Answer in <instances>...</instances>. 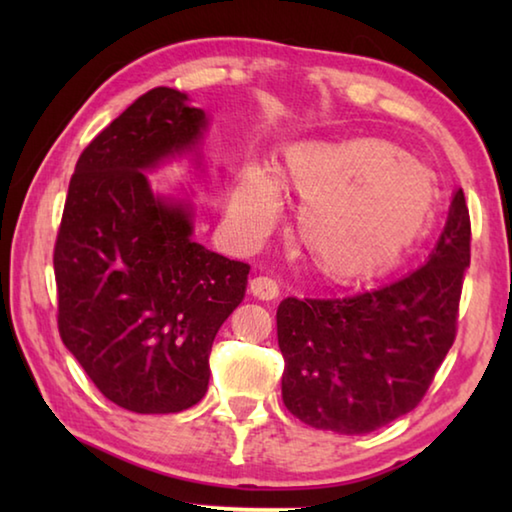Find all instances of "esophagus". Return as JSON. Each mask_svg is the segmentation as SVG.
Masks as SVG:
<instances>
[{
    "label": "esophagus",
    "instance_id": "obj_1",
    "mask_svg": "<svg viewBox=\"0 0 512 512\" xmlns=\"http://www.w3.org/2000/svg\"><path fill=\"white\" fill-rule=\"evenodd\" d=\"M250 293H253V296L259 300H275L277 296H280V287H277V282L273 280V277L257 275L250 280Z\"/></svg>",
    "mask_w": 512,
    "mask_h": 512
}]
</instances>
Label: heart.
Listing matches in <instances>:
<instances>
[{
  "instance_id": "1",
  "label": "heart",
  "mask_w": 512,
  "mask_h": 512,
  "mask_svg": "<svg viewBox=\"0 0 512 512\" xmlns=\"http://www.w3.org/2000/svg\"><path fill=\"white\" fill-rule=\"evenodd\" d=\"M277 183L302 203L296 230L302 255L334 282L366 280L400 262L440 201L436 173L377 137L291 146ZM277 183L264 169H248L241 178L235 216L248 235L273 228Z\"/></svg>"
}]
</instances>
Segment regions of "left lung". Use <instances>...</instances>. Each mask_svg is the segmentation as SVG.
I'll use <instances>...</instances> for the list:
<instances>
[{
    "label": "left lung",
    "instance_id": "left-lung-1",
    "mask_svg": "<svg viewBox=\"0 0 512 512\" xmlns=\"http://www.w3.org/2000/svg\"><path fill=\"white\" fill-rule=\"evenodd\" d=\"M472 225L463 189L427 264L348 298H284V406L309 427L370 433L413 411L456 339Z\"/></svg>",
    "mask_w": 512,
    "mask_h": 512
}]
</instances>
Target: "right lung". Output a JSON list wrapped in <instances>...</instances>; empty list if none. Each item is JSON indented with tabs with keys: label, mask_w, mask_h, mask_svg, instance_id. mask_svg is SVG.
<instances>
[{
	"label": "right lung",
	"mask_w": 512,
	"mask_h": 512,
	"mask_svg": "<svg viewBox=\"0 0 512 512\" xmlns=\"http://www.w3.org/2000/svg\"><path fill=\"white\" fill-rule=\"evenodd\" d=\"M205 112L173 88L135 99L85 146L54 246L58 332L103 397L133 413L203 400L212 341L244 300L250 266L192 241L185 205L142 169L192 149Z\"/></svg>",
	"instance_id": "right-lung-1"
}]
</instances>
